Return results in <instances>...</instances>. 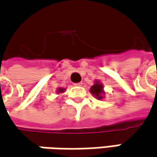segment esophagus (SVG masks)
Returning <instances> with one entry per match:
<instances>
[{
    "mask_svg": "<svg viewBox=\"0 0 157 157\" xmlns=\"http://www.w3.org/2000/svg\"><path fill=\"white\" fill-rule=\"evenodd\" d=\"M82 84V82H77V83H75V86H81Z\"/></svg>",
    "mask_w": 157,
    "mask_h": 157,
    "instance_id": "esophagus-1",
    "label": "esophagus"
}]
</instances>
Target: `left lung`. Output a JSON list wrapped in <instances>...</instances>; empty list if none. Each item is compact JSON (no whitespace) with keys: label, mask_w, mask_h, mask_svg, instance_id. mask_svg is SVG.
Instances as JSON below:
<instances>
[{"label":"left lung","mask_w":157,"mask_h":157,"mask_svg":"<svg viewBox=\"0 0 157 157\" xmlns=\"http://www.w3.org/2000/svg\"><path fill=\"white\" fill-rule=\"evenodd\" d=\"M102 90H103V86L101 84L98 83V82H97L93 86H91L90 88V92L95 95V97L98 98V99H101L103 96L101 95L102 94Z\"/></svg>","instance_id":"1"}]
</instances>
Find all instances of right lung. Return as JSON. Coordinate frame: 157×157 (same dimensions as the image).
Here are the masks:
<instances>
[{
    "mask_svg": "<svg viewBox=\"0 0 157 157\" xmlns=\"http://www.w3.org/2000/svg\"><path fill=\"white\" fill-rule=\"evenodd\" d=\"M64 91V89H59V92H63Z\"/></svg>",
    "mask_w": 157,
    "mask_h": 157,
    "instance_id": "1",
    "label": "right lung"
}]
</instances>
